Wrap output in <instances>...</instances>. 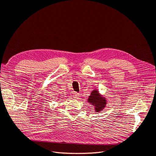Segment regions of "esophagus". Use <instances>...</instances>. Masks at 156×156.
Listing matches in <instances>:
<instances>
[{
    "mask_svg": "<svg viewBox=\"0 0 156 156\" xmlns=\"http://www.w3.org/2000/svg\"><path fill=\"white\" fill-rule=\"evenodd\" d=\"M80 96V94L77 92H73V97L75 99H78Z\"/></svg>",
    "mask_w": 156,
    "mask_h": 156,
    "instance_id": "obj_1",
    "label": "esophagus"
}]
</instances>
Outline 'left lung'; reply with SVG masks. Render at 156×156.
<instances>
[{
    "label": "left lung",
    "mask_w": 156,
    "mask_h": 156,
    "mask_svg": "<svg viewBox=\"0 0 156 156\" xmlns=\"http://www.w3.org/2000/svg\"><path fill=\"white\" fill-rule=\"evenodd\" d=\"M88 102L94 106V110L97 112L102 111L107 104L106 99L101 95L96 89L91 92L90 96L88 97Z\"/></svg>",
    "instance_id": "8db88e82"
}]
</instances>
